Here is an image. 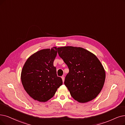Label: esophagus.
Returning a JSON list of instances; mask_svg holds the SVG:
<instances>
[{
    "instance_id": "esophagus-1",
    "label": "esophagus",
    "mask_w": 125,
    "mask_h": 125,
    "mask_svg": "<svg viewBox=\"0 0 125 125\" xmlns=\"http://www.w3.org/2000/svg\"><path fill=\"white\" fill-rule=\"evenodd\" d=\"M62 82H64V77L63 76H62Z\"/></svg>"
}]
</instances>
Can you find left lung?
<instances>
[{
  "instance_id": "obj_1",
  "label": "left lung",
  "mask_w": 125,
  "mask_h": 125,
  "mask_svg": "<svg viewBox=\"0 0 125 125\" xmlns=\"http://www.w3.org/2000/svg\"><path fill=\"white\" fill-rule=\"evenodd\" d=\"M57 51L69 69L64 83L71 96L82 103L94 99L101 92L106 78L97 57L81 47H59Z\"/></svg>"
}]
</instances>
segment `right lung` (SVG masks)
I'll use <instances>...</instances> for the list:
<instances>
[{"mask_svg": "<svg viewBox=\"0 0 125 125\" xmlns=\"http://www.w3.org/2000/svg\"><path fill=\"white\" fill-rule=\"evenodd\" d=\"M57 48L41 50L32 54L25 62L21 73L23 87L34 100L46 102L62 85L61 77L57 76L53 62Z\"/></svg>", "mask_w": 125, "mask_h": 125, "instance_id": "1", "label": "right lung"}]
</instances>
